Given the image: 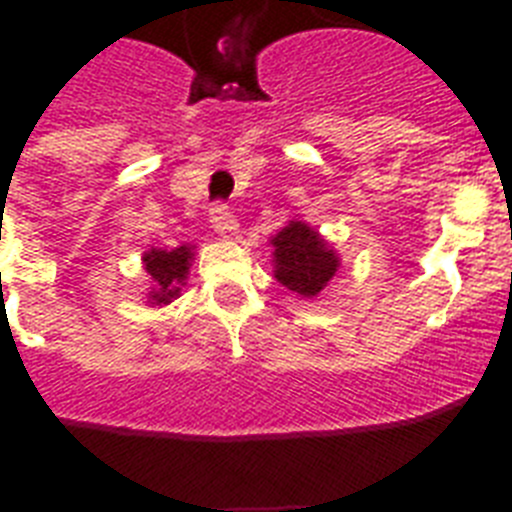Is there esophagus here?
Returning <instances> with one entry per match:
<instances>
[{"instance_id": "34e87169", "label": "esophagus", "mask_w": 512, "mask_h": 512, "mask_svg": "<svg viewBox=\"0 0 512 512\" xmlns=\"http://www.w3.org/2000/svg\"><path fill=\"white\" fill-rule=\"evenodd\" d=\"M209 223H212V228H215L223 239H231V236H236V231H239V223L233 220L231 209L225 207V204H212V207H209Z\"/></svg>"}]
</instances>
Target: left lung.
Instances as JSON below:
<instances>
[{"mask_svg": "<svg viewBox=\"0 0 512 512\" xmlns=\"http://www.w3.org/2000/svg\"><path fill=\"white\" fill-rule=\"evenodd\" d=\"M271 247L276 281L303 300L319 297L340 273L337 249L300 217H292L271 236Z\"/></svg>", "mask_w": 512, "mask_h": 512, "instance_id": "obj_1", "label": "left lung"}]
</instances>
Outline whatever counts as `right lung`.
Segmentation results:
<instances>
[{"mask_svg":"<svg viewBox=\"0 0 512 512\" xmlns=\"http://www.w3.org/2000/svg\"><path fill=\"white\" fill-rule=\"evenodd\" d=\"M196 260L193 244H180L175 249L151 247L143 252V271L148 276L146 305L162 308L180 297V289L188 281L191 263Z\"/></svg>","mask_w":512,"mask_h":512,"instance_id":"right-lung-1","label":"right lung"}]
</instances>
